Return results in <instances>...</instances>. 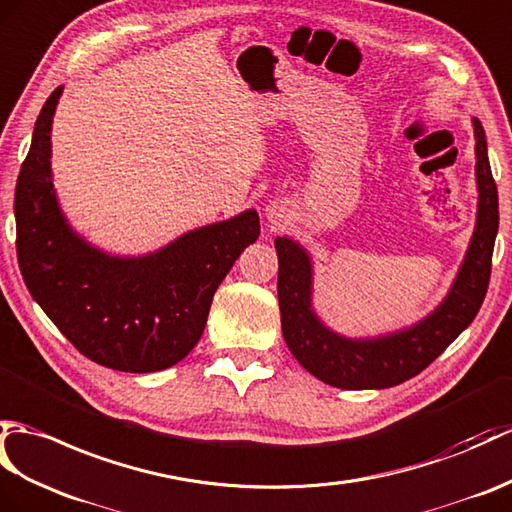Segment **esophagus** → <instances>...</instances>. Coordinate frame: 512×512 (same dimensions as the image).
Returning a JSON list of instances; mask_svg holds the SVG:
<instances>
[{"label": "esophagus", "instance_id": "34e87169", "mask_svg": "<svg viewBox=\"0 0 512 512\" xmlns=\"http://www.w3.org/2000/svg\"><path fill=\"white\" fill-rule=\"evenodd\" d=\"M266 216H268V222L272 224V229H275V227H281V222L288 218V211H285L281 202H272V205L266 209Z\"/></svg>", "mask_w": 512, "mask_h": 512}]
</instances>
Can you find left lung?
Instances as JSON below:
<instances>
[{"label":"left lung","instance_id":"1","mask_svg":"<svg viewBox=\"0 0 512 512\" xmlns=\"http://www.w3.org/2000/svg\"><path fill=\"white\" fill-rule=\"evenodd\" d=\"M475 178H478V220L469 251L445 301L421 323L382 338L351 340L334 334L312 310V259L290 237H277L279 310L288 349L320 382L344 390L390 388L419 375L462 331L489 290L491 259L499 227L497 185L491 174L486 137L473 117Z\"/></svg>","mask_w":512,"mask_h":512}]
</instances>
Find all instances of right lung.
Returning a JSON list of instances; mask_svg holds the SVG:
<instances>
[{"label": "right lung", "instance_id": "obj_1", "mask_svg": "<svg viewBox=\"0 0 512 512\" xmlns=\"http://www.w3.org/2000/svg\"><path fill=\"white\" fill-rule=\"evenodd\" d=\"M63 87L43 104L15 189L23 281L61 334L113 371L152 373L181 362L207 325L218 285L259 237L248 209L189 231L157 253L113 257L69 229L52 183V117Z\"/></svg>", "mask_w": 512, "mask_h": 512}]
</instances>
